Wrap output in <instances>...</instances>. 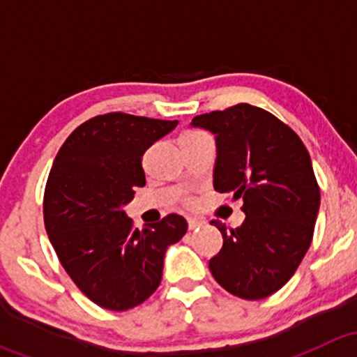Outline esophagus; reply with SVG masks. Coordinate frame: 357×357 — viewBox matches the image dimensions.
Segmentation results:
<instances>
[{
	"label": "esophagus",
	"mask_w": 357,
	"mask_h": 357,
	"mask_svg": "<svg viewBox=\"0 0 357 357\" xmlns=\"http://www.w3.org/2000/svg\"><path fill=\"white\" fill-rule=\"evenodd\" d=\"M202 225H204V221H202V219H197V218H188V228H190V229H197V228H200Z\"/></svg>",
	"instance_id": "obj_1"
}]
</instances>
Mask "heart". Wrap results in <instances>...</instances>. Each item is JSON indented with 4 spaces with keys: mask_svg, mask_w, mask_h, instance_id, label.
<instances>
[{
    "mask_svg": "<svg viewBox=\"0 0 357 357\" xmlns=\"http://www.w3.org/2000/svg\"><path fill=\"white\" fill-rule=\"evenodd\" d=\"M199 135V132H186V135H183V136H197Z\"/></svg>",
    "mask_w": 357,
    "mask_h": 357,
    "instance_id": "1",
    "label": "heart"
}]
</instances>
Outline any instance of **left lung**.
<instances>
[{
  "label": "left lung",
  "instance_id": "left-lung-1",
  "mask_svg": "<svg viewBox=\"0 0 357 357\" xmlns=\"http://www.w3.org/2000/svg\"><path fill=\"white\" fill-rule=\"evenodd\" d=\"M192 128L215 138L214 190L242 199L245 221L222 235L208 261L215 282L236 297L259 301L291 278L312 240L319 188L311 157L297 135L248 103L197 115Z\"/></svg>",
  "mask_w": 357,
  "mask_h": 357
}]
</instances>
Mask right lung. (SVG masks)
I'll use <instances>...</instances> for the list:
<instances>
[{"mask_svg": "<svg viewBox=\"0 0 357 357\" xmlns=\"http://www.w3.org/2000/svg\"><path fill=\"white\" fill-rule=\"evenodd\" d=\"M178 121L105 114L79 126L56 153L45 190V228L79 290L128 311L160 285L165 252L188 229L169 214L139 231L124 207L145 186L142 157Z\"/></svg>", "mask_w": 357, "mask_h": 357, "instance_id": "1", "label": "right lung"}]
</instances>
